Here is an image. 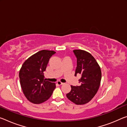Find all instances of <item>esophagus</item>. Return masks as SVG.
Wrapping results in <instances>:
<instances>
[{
    "instance_id": "obj_1",
    "label": "esophagus",
    "mask_w": 127,
    "mask_h": 127,
    "mask_svg": "<svg viewBox=\"0 0 127 127\" xmlns=\"http://www.w3.org/2000/svg\"><path fill=\"white\" fill-rule=\"evenodd\" d=\"M56 84H57L58 85H63L64 83H63V82H62L60 81H58L57 82H56Z\"/></svg>"
}]
</instances>
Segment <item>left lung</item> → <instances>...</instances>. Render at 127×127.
Wrapping results in <instances>:
<instances>
[{
	"mask_svg": "<svg viewBox=\"0 0 127 127\" xmlns=\"http://www.w3.org/2000/svg\"><path fill=\"white\" fill-rule=\"evenodd\" d=\"M77 67L74 76L80 74L79 86L71 85V90L66 94L68 99L76 104H84L92 100L99 89L102 73L99 65L90 53L84 50H74Z\"/></svg>",
	"mask_w": 127,
	"mask_h": 127,
	"instance_id": "left-lung-1",
	"label": "left lung"
}]
</instances>
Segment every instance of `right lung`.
<instances>
[{"instance_id": "obj_1", "label": "right lung", "mask_w": 127, "mask_h": 127, "mask_svg": "<svg viewBox=\"0 0 127 127\" xmlns=\"http://www.w3.org/2000/svg\"><path fill=\"white\" fill-rule=\"evenodd\" d=\"M56 53L43 50L25 60L19 72L20 84L24 95L32 103L40 104L49 99L55 84L44 80V72L50 58Z\"/></svg>"}]
</instances>
